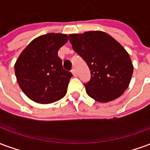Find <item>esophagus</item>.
<instances>
[{"label":"esophagus","instance_id":"1","mask_svg":"<svg viewBox=\"0 0 150 150\" xmlns=\"http://www.w3.org/2000/svg\"><path fill=\"white\" fill-rule=\"evenodd\" d=\"M71 73L73 74V75L74 76H77V73H76V71H75V69H72L71 70Z\"/></svg>","mask_w":150,"mask_h":150}]
</instances>
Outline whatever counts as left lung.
Returning a JSON list of instances; mask_svg holds the SVG:
<instances>
[{
  "instance_id": "obj_1",
  "label": "left lung",
  "mask_w": 150,
  "mask_h": 150,
  "mask_svg": "<svg viewBox=\"0 0 150 150\" xmlns=\"http://www.w3.org/2000/svg\"><path fill=\"white\" fill-rule=\"evenodd\" d=\"M72 48L91 72L84 83L88 95L107 103L120 96L129 87L133 66L129 54L117 41L102 31H88L69 35Z\"/></svg>"
}]
</instances>
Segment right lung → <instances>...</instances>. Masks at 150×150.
I'll return each mask as SVG.
<instances>
[{
  "label": "right lung",
  "mask_w": 150,
  "mask_h": 150,
  "mask_svg": "<svg viewBox=\"0 0 150 150\" xmlns=\"http://www.w3.org/2000/svg\"><path fill=\"white\" fill-rule=\"evenodd\" d=\"M68 41L63 34H50L36 38L18 57L14 65L20 88L30 100L50 104L67 93L72 74L62 68L58 51Z\"/></svg>",
  "instance_id": "1"
}]
</instances>
